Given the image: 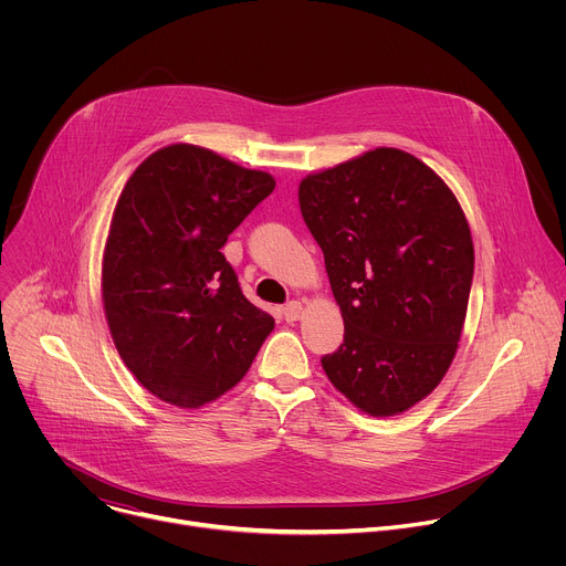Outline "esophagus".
Listing matches in <instances>:
<instances>
[{"label": "esophagus", "mask_w": 566, "mask_h": 566, "mask_svg": "<svg viewBox=\"0 0 566 566\" xmlns=\"http://www.w3.org/2000/svg\"><path fill=\"white\" fill-rule=\"evenodd\" d=\"M282 315H284V319H286V322H295V319H300V317H302V304H300L297 300L289 302V304L282 308Z\"/></svg>", "instance_id": "esophagus-1"}]
</instances>
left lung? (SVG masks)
<instances>
[{
    "instance_id": "obj_1",
    "label": "left lung",
    "mask_w": 566,
    "mask_h": 566,
    "mask_svg": "<svg viewBox=\"0 0 566 566\" xmlns=\"http://www.w3.org/2000/svg\"><path fill=\"white\" fill-rule=\"evenodd\" d=\"M297 199L345 322L322 369L371 417L410 410L446 376L465 319L474 249L457 197L417 156L376 147L304 177Z\"/></svg>"
}]
</instances>
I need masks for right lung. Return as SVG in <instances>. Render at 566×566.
<instances>
[{
  "instance_id": "1",
  "label": "right lung",
  "mask_w": 566,
  "mask_h": 566,
  "mask_svg": "<svg viewBox=\"0 0 566 566\" xmlns=\"http://www.w3.org/2000/svg\"><path fill=\"white\" fill-rule=\"evenodd\" d=\"M273 188L269 172L175 143L118 197L103 255L107 325L127 369L170 406L201 408L234 387L275 327L221 253Z\"/></svg>"
}]
</instances>
